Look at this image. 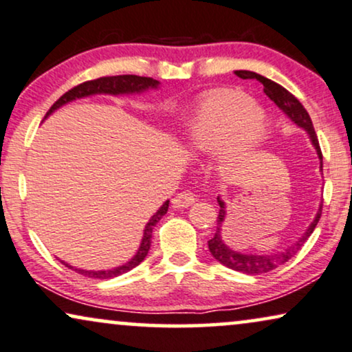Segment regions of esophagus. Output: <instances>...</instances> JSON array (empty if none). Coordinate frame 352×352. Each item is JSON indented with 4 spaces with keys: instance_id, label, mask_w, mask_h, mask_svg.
Returning <instances> with one entry per match:
<instances>
[{
    "instance_id": "1",
    "label": "esophagus",
    "mask_w": 352,
    "mask_h": 352,
    "mask_svg": "<svg viewBox=\"0 0 352 352\" xmlns=\"http://www.w3.org/2000/svg\"><path fill=\"white\" fill-rule=\"evenodd\" d=\"M193 203H195V193H191V191H182V193H179L172 199V206L175 209L188 208Z\"/></svg>"
}]
</instances>
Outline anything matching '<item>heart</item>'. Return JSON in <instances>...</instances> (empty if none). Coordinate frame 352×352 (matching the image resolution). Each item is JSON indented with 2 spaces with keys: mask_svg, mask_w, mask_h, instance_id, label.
Here are the masks:
<instances>
[{
  "mask_svg": "<svg viewBox=\"0 0 352 352\" xmlns=\"http://www.w3.org/2000/svg\"><path fill=\"white\" fill-rule=\"evenodd\" d=\"M266 115L250 97L232 89L204 96L186 124L185 138L198 153L216 151L224 168L239 166L263 140Z\"/></svg>",
  "mask_w": 352,
  "mask_h": 352,
  "instance_id": "b5f03b06",
  "label": "heart"
}]
</instances>
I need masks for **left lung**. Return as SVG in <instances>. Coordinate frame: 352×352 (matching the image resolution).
I'll use <instances>...</instances> for the list:
<instances>
[{
    "label": "left lung",
    "mask_w": 352,
    "mask_h": 352,
    "mask_svg": "<svg viewBox=\"0 0 352 352\" xmlns=\"http://www.w3.org/2000/svg\"><path fill=\"white\" fill-rule=\"evenodd\" d=\"M237 74L239 78L242 79H256L263 84V92L270 97L271 100L274 102L279 109L283 110L284 113L287 115L289 118L294 122L297 126L304 128L309 135L310 141H312L315 151H317L318 159H320V170L323 172V155H322V149H320L318 144V138L317 133L314 130L312 120H310V115L307 113V110L304 109V105L300 104L299 100L296 99L287 89H284L283 86H279L278 82L271 81V79L261 76V74L252 73V71H239ZM217 203H219V214H217V228H216V234L211 240H208V247L211 255L219 261L221 265L228 266V268L239 271V273H245V274H263V273H270L278 268L279 265H284L286 261L291 260L292 256L296 255L297 252L300 250L302 245L307 242V239L310 237L314 232V229L317 228L320 216H322V204H320L317 214H315L314 221L310 222L309 228L305 229V232L300 235L299 239L296 240L292 245H289L287 248H284L283 252H276V253H270V255H250V253H240L235 252L232 248H229L224 243V240L221 237V230H222V224H224L226 219V203L217 197Z\"/></svg>",
    "instance_id": "left-lung-1"
}]
</instances>
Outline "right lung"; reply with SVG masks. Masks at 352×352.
<instances>
[{
  "label": "right lung",
  "instance_id": "add662e5",
  "mask_svg": "<svg viewBox=\"0 0 352 352\" xmlns=\"http://www.w3.org/2000/svg\"><path fill=\"white\" fill-rule=\"evenodd\" d=\"M159 81H155L153 78H144V76H135V74H122V76H105V78H99L94 79V81H86L79 86L73 87L71 91L66 92L58 99L55 104L52 105V109L48 110L45 118L48 115H52L56 109H60L61 105L68 104L71 100L76 99H82V97H89V96H96V94H110V96H120V94H140V92L148 91V89H157ZM168 209V201L162 204L161 208L157 209V212L151 217L148 224H146L144 232H143V240H141V245L138 248L136 255L131 258L128 263H124L122 266H117V268L112 270H100V271H87V270H79L71 266L69 263H65L61 261L65 266L74 270L79 274L89 276V278H97V279H110V278H117V276L126 273L141 263L144 260L146 255H148L149 248H151V237H153V229L154 226L157 224L159 221L162 219V216L166 214Z\"/></svg>",
  "mask_w": 352,
  "mask_h": 352
}]
</instances>
